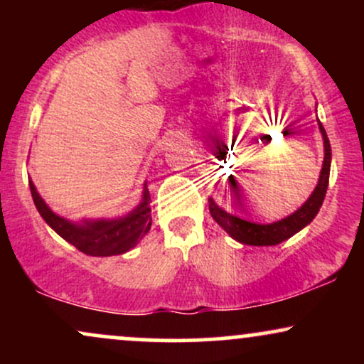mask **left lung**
Here are the masks:
<instances>
[{
  "instance_id": "left-lung-1",
  "label": "left lung",
  "mask_w": 364,
  "mask_h": 364,
  "mask_svg": "<svg viewBox=\"0 0 364 364\" xmlns=\"http://www.w3.org/2000/svg\"><path fill=\"white\" fill-rule=\"evenodd\" d=\"M318 128L321 133V139H323V164H321L320 178L316 183L313 193L308 196L306 202L303 203L298 210L292 212L291 215L284 217L281 220H275L270 224H258L252 223V220L241 219L231 212H228L223 205H219V202L214 196H208V210L210 215L214 217V220L220 228L228 232L232 240L240 241L243 245L250 246H274L282 243V241L289 240L291 236H294L296 232L301 231L303 228H306L308 224L315 219V215L318 214L321 203H323L325 193H327L328 188V176H330V162H332V149H330V141L327 133H325L323 124L318 121ZM236 181H231V193L235 190Z\"/></svg>"
}]
</instances>
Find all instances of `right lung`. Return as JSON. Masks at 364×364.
I'll return each instance as SVG.
<instances>
[{
	"label": "right lung",
	"mask_w": 364,
	"mask_h": 364,
	"mask_svg": "<svg viewBox=\"0 0 364 364\" xmlns=\"http://www.w3.org/2000/svg\"><path fill=\"white\" fill-rule=\"evenodd\" d=\"M28 186H31L36 208L46 224L54 229L63 240L90 257H112V255L129 252L147 235L152 225L147 181L144 183L140 203L127 215L116 217V219H82L78 223L53 212L39 195L32 179H28Z\"/></svg>",
	"instance_id": "add662e5"
}]
</instances>
